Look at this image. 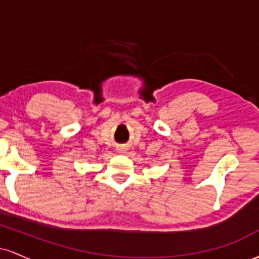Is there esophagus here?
Instances as JSON below:
<instances>
[{"label":"esophagus","instance_id":"34e87169","mask_svg":"<svg viewBox=\"0 0 259 259\" xmlns=\"http://www.w3.org/2000/svg\"><path fill=\"white\" fill-rule=\"evenodd\" d=\"M117 150H118V152H124V151H126V146L125 145H119Z\"/></svg>","mask_w":259,"mask_h":259}]
</instances>
